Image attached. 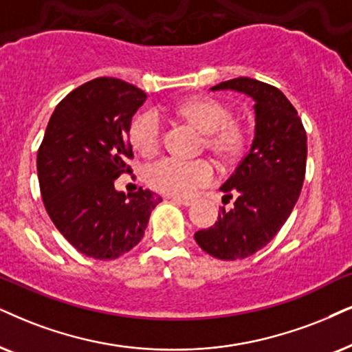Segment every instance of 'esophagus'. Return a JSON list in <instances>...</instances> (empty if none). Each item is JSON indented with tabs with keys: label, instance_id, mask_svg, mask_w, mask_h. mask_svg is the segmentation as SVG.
Instances as JSON below:
<instances>
[{
	"label": "esophagus",
	"instance_id": "1",
	"mask_svg": "<svg viewBox=\"0 0 352 352\" xmlns=\"http://www.w3.org/2000/svg\"><path fill=\"white\" fill-rule=\"evenodd\" d=\"M168 198H170L173 203L184 204V206H191V204H193V199L190 198H182V197H168Z\"/></svg>",
	"mask_w": 352,
	"mask_h": 352
}]
</instances>
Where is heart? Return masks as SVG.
<instances>
[{"label":"heart","mask_w":352,"mask_h":352,"mask_svg":"<svg viewBox=\"0 0 352 352\" xmlns=\"http://www.w3.org/2000/svg\"><path fill=\"white\" fill-rule=\"evenodd\" d=\"M179 113L206 133V146L221 159H235L247 144V130L237 120L230 118L226 105L211 97H197L180 105ZM130 138L135 148L144 155H153L162 143V120L154 110H146L133 120ZM216 168L208 159L182 161L164 157L146 168V182L154 190L173 197H188L201 186L212 184Z\"/></svg>","instance_id":"obj_1"}]
</instances>
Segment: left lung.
<instances>
[{
  "instance_id": "left-lung-1",
  "label": "left lung",
  "mask_w": 352,
  "mask_h": 352,
  "mask_svg": "<svg viewBox=\"0 0 352 352\" xmlns=\"http://www.w3.org/2000/svg\"><path fill=\"white\" fill-rule=\"evenodd\" d=\"M255 100V138L229 180L221 186L219 219L195 234L204 252L219 260H242L268 245L291 216L305 177L307 135L294 105L271 84L252 78L219 82Z\"/></svg>"
}]
</instances>
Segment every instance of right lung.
I'll return each mask as SVG.
<instances>
[{
    "label": "right lung",
    "instance_id": "add662e5",
    "mask_svg": "<svg viewBox=\"0 0 352 352\" xmlns=\"http://www.w3.org/2000/svg\"><path fill=\"white\" fill-rule=\"evenodd\" d=\"M146 99V92L122 79H92L56 105L38 148L48 216L89 258L115 260L130 252L162 201L149 190L124 195L113 186L122 173H131V118Z\"/></svg>",
    "mask_w": 352,
    "mask_h": 352
}]
</instances>
